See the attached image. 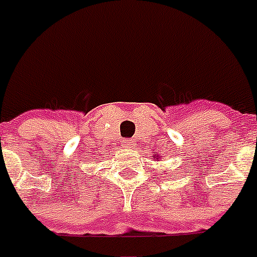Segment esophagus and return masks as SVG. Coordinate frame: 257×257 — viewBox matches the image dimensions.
<instances>
[{
    "mask_svg": "<svg viewBox=\"0 0 257 257\" xmlns=\"http://www.w3.org/2000/svg\"><path fill=\"white\" fill-rule=\"evenodd\" d=\"M131 144H133V142H131L130 140L123 141V145H124V148H128V146H131Z\"/></svg>",
    "mask_w": 257,
    "mask_h": 257,
    "instance_id": "34e87169",
    "label": "esophagus"
}]
</instances>
